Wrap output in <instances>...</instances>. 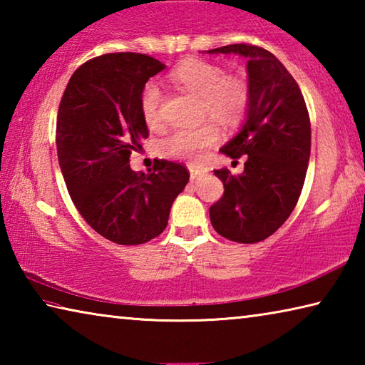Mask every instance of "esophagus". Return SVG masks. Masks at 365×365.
Returning a JSON list of instances; mask_svg holds the SVG:
<instances>
[{"instance_id": "34e87169", "label": "esophagus", "mask_w": 365, "mask_h": 365, "mask_svg": "<svg viewBox=\"0 0 365 365\" xmlns=\"http://www.w3.org/2000/svg\"><path fill=\"white\" fill-rule=\"evenodd\" d=\"M190 177H191V180H197V178L200 177H202L206 174V170L202 169V168H196V165H190Z\"/></svg>"}]
</instances>
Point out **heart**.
<instances>
[{
	"mask_svg": "<svg viewBox=\"0 0 365 365\" xmlns=\"http://www.w3.org/2000/svg\"><path fill=\"white\" fill-rule=\"evenodd\" d=\"M169 80L201 98V113L222 125H237L250 106V88L242 78L225 76L220 66L201 59H190L170 72ZM163 93L154 82H148L140 95V110L148 125L160 123ZM220 130L214 122L196 128H177L158 141V151L165 158L197 160L217 143Z\"/></svg>",
	"mask_w": 365,
	"mask_h": 365,
	"instance_id": "obj_1",
	"label": "heart"
}]
</instances>
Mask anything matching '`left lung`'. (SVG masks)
Returning a JSON list of instances; mask_svg holds the SVG:
<instances>
[{
  "mask_svg": "<svg viewBox=\"0 0 365 365\" xmlns=\"http://www.w3.org/2000/svg\"><path fill=\"white\" fill-rule=\"evenodd\" d=\"M209 54L248 59L250 106L240 132L220 148L245 170H214L224 196L211 206L214 230L237 243L262 242L285 224L298 202L311 156V122L296 80L274 54L255 45H228Z\"/></svg>",
  "mask_w": 365,
  "mask_h": 365,
  "instance_id": "8db88e82",
  "label": "left lung"
}]
</instances>
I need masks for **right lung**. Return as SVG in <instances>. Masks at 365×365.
Wrapping results in <instances>:
<instances>
[{
	"mask_svg": "<svg viewBox=\"0 0 365 365\" xmlns=\"http://www.w3.org/2000/svg\"><path fill=\"white\" fill-rule=\"evenodd\" d=\"M164 69L146 54H104L72 73L59 104L56 146L67 190L86 224L117 245L163 233L190 178L185 165L164 159L148 174L130 169L132 151L148 138L141 90Z\"/></svg>",
	"mask_w": 365,
	"mask_h": 365,
	"instance_id": "right-lung-1",
	"label": "right lung"
}]
</instances>
